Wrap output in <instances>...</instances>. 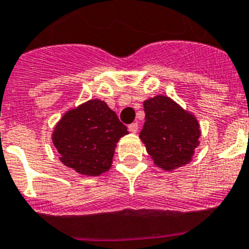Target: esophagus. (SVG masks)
<instances>
[{
	"instance_id": "obj_1",
	"label": "esophagus",
	"mask_w": 249,
	"mask_h": 249,
	"mask_svg": "<svg viewBox=\"0 0 249 249\" xmlns=\"http://www.w3.org/2000/svg\"><path fill=\"white\" fill-rule=\"evenodd\" d=\"M128 129H129V132H132V133H136V132L138 131V123L137 122L131 123V124L128 126Z\"/></svg>"
}]
</instances>
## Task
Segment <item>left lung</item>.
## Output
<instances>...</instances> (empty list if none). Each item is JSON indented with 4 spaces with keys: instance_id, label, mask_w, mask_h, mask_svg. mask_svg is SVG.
<instances>
[{
    "instance_id": "8db88e82",
    "label": "left lung",
    "mask_w": 249,
    "mask_h": 249,
    "mask_svg": "<svg viewBox=\"0 0 249 249\" xmlns=\"http://www.w3.org/2000/svg\"><path fill=\"white\" fill-rule=\"evenodd\" d=\"M143 107L146 117L140 138L156 166L171 171L188 163L199 143L197 120L164 96L144 101Z\"/></svg>"
}]
</instances>
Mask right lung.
Wrapping results in <instances>:
<instances>
[{"instance_id": "right-lung-1", "label": "right lung", "mask_w": 249, "mask_h": 249, "mask_svg": "<svg viewBox=\"0 0 249 249\" xmlns=\"http://www.w3.org/2000/svg\"><path fill=\"white\" fill-rule=\"evenodd\" d=\"M127 133L107 103L91 100L63 116L52 141L65 166L81 175L100 176L109 169L116 143Z\"/></svg>"}]
</instances>
